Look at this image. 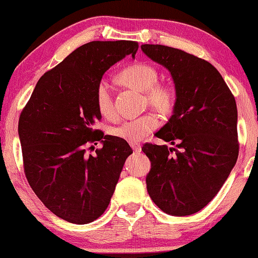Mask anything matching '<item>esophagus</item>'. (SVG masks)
Segmentation results:
<instances>
[{
    "instance_id": "34e87169",
    "label": "esophagus",
    "mask_w": 258,
    "mask_h": 258,
    "mask_svg": "<svg viewBox=\"0 0 258 258\" xmlns=\"http://www.w3.org/2000/svg\"><path fill=\"white\" fill-rule=\"evenodd\" d=\"M130 145H131V148L136 151V153H141L142 147H141V144H139V143H131Z\"/></svg>"
}]
</instances>
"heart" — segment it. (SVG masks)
Wrapping results in <instances>:
<instances>
[{"mask_svg":"<svg viewBox=\"0 0 258 258\" xmlns=\"http://www.w3.org/2000/svg\"><path fill=\"white\" fill-rule=\"evenodd\" d=\"M119 80L121 84L128 86L130 89L145 92L149 103L161 113H168L174 105V91L168 85L155 84L157 82V71L151 64H132L119 74ZM96 104L102 115L105 117L113 116V97H111L109 85L105 82L99 83L96 89ZM159 125V117L150 113L120 123L119 126L111 128V135L126 142L137 143L148 137Z\"/></svg>","mask_w":258,"mask_h":258,"instance_id":"b5f03b06","label":"heart"}]
</instances>
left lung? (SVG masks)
Instances as JSON below:
<instances>
[{"label":"left lung","instance_id":"1","mask_svg":"<svg viewBox=\"0 0 258 258\" xmlns=\"http://www.w3.org/2000/svg\"><path fill=\"white\" fill-rule=\"evenodd\" d=\"M141 48L169 71L175 86L173 115L155 133L175 148L145 144L142 149L151 162L148 194L166 214L191 215L218 195L237 162L234 96L208 61L170 46Z\"/></svg>","mask_w":258,"mask_h":258}]
</instances>
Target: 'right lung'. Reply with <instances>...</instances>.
I'll list each match as a JSON object with an SVG mask.
<instances>
[{"label": "right lung", "instance_id": "add662e5", "mask_svg": "<svg viewBox=\"0 0 258 258\" xmlns=\"http://www.w3.org/2000/svg\"><path fill=\"white\" fill-rule=\"evenodd\" d=\"M137 50L132 40L79 46L40 77L21 111L18 132L27 181L43 204L68 222L85 225L104 213L133 153L126 141L94 127L101 119L96 89L102 77ZM92 141H101L102 149L88 155L83 147Z\"/></svg>", "mask_w": 258, "mask_h": 258}]
</instances>
